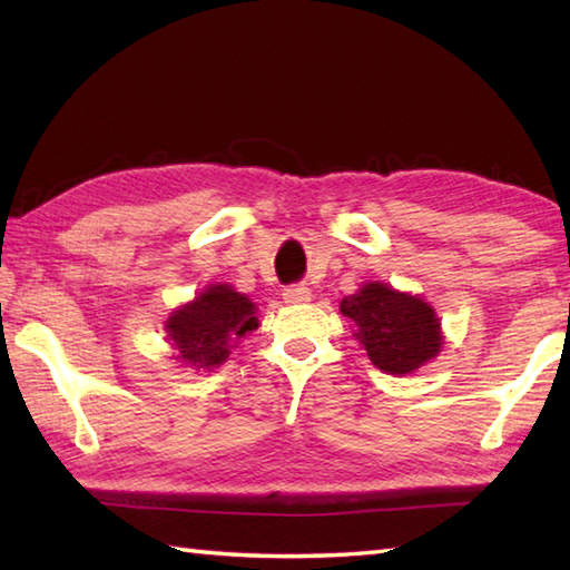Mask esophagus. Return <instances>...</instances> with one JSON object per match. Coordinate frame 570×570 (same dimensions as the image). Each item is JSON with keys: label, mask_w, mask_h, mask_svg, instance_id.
<instances>
[{"label": "esophagus", "mask_w": 570, "mask_h": 570, "mask_svg": "<svg viewBox=\"0 0 570 570\" xmlns=\"http://www.w3.org/2000/svg\"><path fill=\"white\" fill-rule=\"evenodd\" d=\"M284 301L286 304H306L311 301V288L306 284H292L284 288Z\"/></svg>", "instance_id": "obj_1"}]
</instances>
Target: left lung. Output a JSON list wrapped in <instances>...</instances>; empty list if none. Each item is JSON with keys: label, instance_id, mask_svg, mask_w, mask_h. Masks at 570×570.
<instances>
[{"label": "left lung", "instance_id": "obj_1", "mask_svg": "<svg viewBox=\"0 0 570 570\" xmlns=\"http://www.w3.org/2000/svg\"><path fill=\"white\" fill-rule=\"evenodd\" d=\"M341 311L355 321L357 341L384 372L406 374L439 355L441 323L433 308L416 296L372 282L345 296Z\"/></svg>", "mask_w": 570, "mask_h": 570}]
</instances>
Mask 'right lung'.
Masks as SVG:
<instances>
[{"mask_svg":"<svg viewBox=\"0 0 570 570\" xmlns=\"http://www.w3.org/2000/svg\"><path fill=\"white\" fill-rule=\"evenodd\" d=\"M254 311L257 308L247 296L217 284L205 288L193 304L178 308L168 318L166 331L178 350V360L208 370L227 360L229 343L257 328Z\"/></svg>","mask_w":570,"mask_h":570,"instance_id":"add662e5","label":"right lung"}]
</instances>
